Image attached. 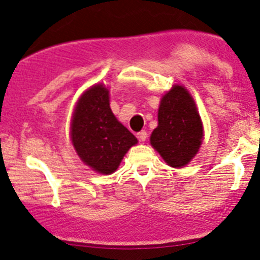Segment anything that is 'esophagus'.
Instances as JSON below:
<instances>
[{"label": "esophagus", "mask_w": 260, "mask_h": 260, "mask_svg": "<svg viewBox=\"0 0 260 260\" xmlns=\"http://www.w3.org/2000/svg\"><path fill=\"white\" fill-rule=\"evenodd\" d=\"M137 138L140 142H145L147 140V132L146 131H141V132L137 133Z\"/></svg>", "instance_id": "obj_1"}]
</instances>
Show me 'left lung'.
<instances>
[{
    "label": "left lung",
    "instance_id": "obj_1",
    "mask_svg": "<svg viewBox=\"0 0 260 260\" xmlns=\"http://www.w3.org/2000/svg\"><path fill=\"white\" fill-rule=\"evenodd\" d=\"M203 122L192 96L181 85H174L161 99L158 125L151 145L169 166L181 169L195 157L203 143Z\"/></svg>",
    "mask_w": 260,
    "mask_h": 260
}]
</instances>
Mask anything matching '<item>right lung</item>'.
Instances as JSON below:
<instances>
[{"instance_id": "add662e5", "label": "right lung", "mask_w": 260, "mask_h": 260, "mask_svg": "<svg viewBox=\"0 0 260 260\" xmlns=\"http://www.w3.org/2000/svg\"><path fill=\"white\" fill-rule=\"evenodd\" d=\"M70 129L73 146L81 161L103 175L113 174L128 149L138 142L114 117L104 84H95L81 94Z\"/></svg>"}]
</instances>
